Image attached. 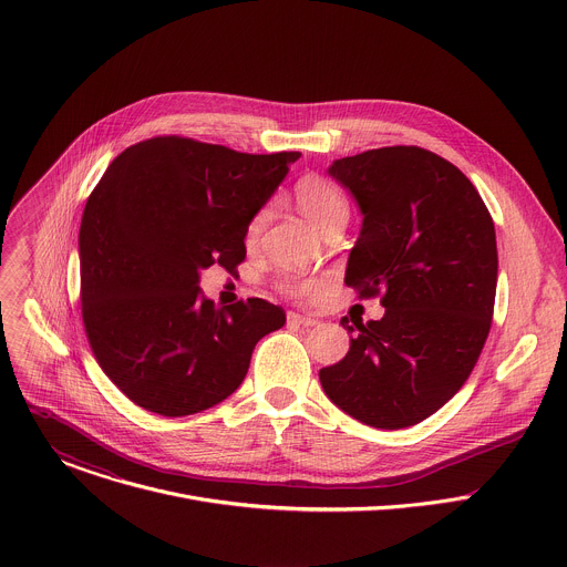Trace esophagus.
I'll use <instances>...</instances> for the list:
<instances>
[{
    "mask_svg": "<svg viewBox=\"0 0 567 567\" xmlns=\"http://www.w3.org/2000/svg\"><path fill=\"white\" fill-rule=\"evenodd\" d=\"M287 320L291 322V326H300V328H313V326H318V318H313V316H302V313H296V311H289V313H287Z\"/></svg>",
    "mask_w": 567,
    "mask_h": 567,
    "instance_id": "34e87169",
    "label": "esophagus"
}]
</instances>
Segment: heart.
Segmentation results:
<instances>
[{
  "instance_id": "1",
  "label": "heart",
  "mask_w": 567,
  "mask_h": 567,
  "mask_svg": "<svg viewBox=\"0 0 567 567\" xmlns=\"http://www.w3.org/2000/svg\"><path fill=\"white\" fill-rule=\"evenodd\" d=\"M293 197L300 206V210L320 228L326 230L328 226L346 219L348 221V215H350V206H348V199L346 195L328 179L322 177H302L296 186H293ZM269 217V208H262L258 210L247 228H245V241L247 247H256L258 239H260V233L265 228V221ZM278 289L289 296V298H296V300H307L311 298L316 291H318V282L313 280H307L302 276H285L278 280Z\"/></svg>"
}]
</instances>
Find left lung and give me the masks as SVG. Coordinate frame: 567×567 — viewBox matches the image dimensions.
Returning a JSON list of instances; mask_svg holds the SVG:
<instances>
[{
    "label": "left lung",
    "instance_id": "1",
    "mask_svg": "<svg viewBox=\"0 0 567 567\" xmlns=\"http://www.w3.org/2000/svg\"><path fill=\"white\" fill-rule=\"evenodd\" d=\"M363 228L346 285L381 296V320L341 318L350 352L318 372L341 411L406 429L440 411L473 372L492 330L498 249L489 208L460 168L417 145L339 158Z\"/></svg>",
    "mask_w": 567,
    "mask_h": 567
}]
</instances>
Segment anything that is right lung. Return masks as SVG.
<instances>
[{
  "label": "right lung",
  "instance_id": "obj_1",
  "mask_svg": "<svg viewBox=\"0 0 567 567\" xmlns=\"http://www.w3.org/2000/svg\"><path fill=\"white\" fill-rule=\"evenodd\" d=\"M298 156L166 134L121 152L92 190L78 237L83 326L136 406L164 417L215 406L245 381L256 343L285 326L262 298L215 307L199 271L245 262V228Z\"/></svg>",
  "mask_w": 567,
  "mask_h": 567
}]
</instances>
